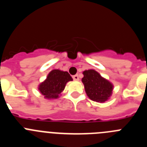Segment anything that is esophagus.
Wrapping results in <instances>:
<instances>
[{"label": "esophagus", "mask_w": 147, "mask_h": 147, "mask_svg": "<svg viewBox=\"0 0 147 147\" xmlns=\"http://www.w3.org/2000/svg\"><path fill=\"white\" fill-rule=\"evenodd\" d=\"M73 79L76 81H78V80H80V78H79V76L78 75H74V76H73Z\"/></svg>", "instance_id": "34e87169"}]
</instances>
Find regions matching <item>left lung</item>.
Masks as SVG:
<instances>
[{
  "mask_svg": "<svg viewBox=\"0 0 147 147\" xmlns=\"http://www.w3.org/2000/svg\"><path fill=\"white\" fill-rule=\"evenodd\" d=\"M82 74L84 76L82 82L90 99L100 103L107 101L113 93L112 83L102 77L95 70H85Z\"/></svg>",
  "mask_w": 147,
  "mask_h": 147,
  "instance_id": "1",
  "label": "left lung"
}]
</instances>
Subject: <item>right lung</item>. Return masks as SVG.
Instances as JSON below:
<instances>
[{"label":"right lung","mask_w":147,"mask_h":147,"mask_svg":"<svg viewBox=\"0 0 147 147\" xmlns=\"http://www.w3.org/2000/svg\"><path fill=\"white\" fill-rule=\"evenodd\" d=\"M73 79L67 71L59 69L52 70L47 77L38 86L40 93L47 99H56L61 96L67 82Z\"/></svg>","instance_id":"add662e5"}]
</instances>
